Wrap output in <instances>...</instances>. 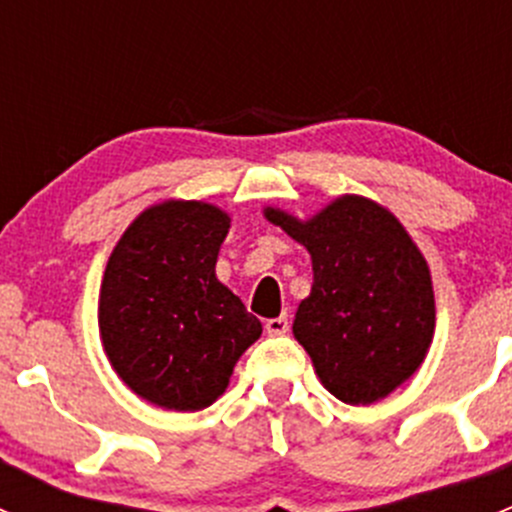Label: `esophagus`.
<instances>
[{
	"label": "esophagus",
	"mask_w": 512,
	"mask_h": 512,
	"mask_svg": "<svg viewBox=\"0 0 512 512\" xmlns=\"http://www.w3.org/2000/svg\"><path fill=\"white\" fill-rule=\"evenodd\" d=\"M265 329H267V334H272V337H282V334H287V329H289L287 314H282V317H275V319H267Z\"/></svg>",
	"instance_id": "34e87169"
}]
</instances>
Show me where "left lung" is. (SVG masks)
<instances>
[{
  "label": "left lung",
  "instance_id": "8db88e82",
  "mask_svg": "<svg viewBox=\"0 0 512 512\" xmlns=\"http://www.w3.org/2000/svg\"><path fill=\"white\" fill-rule=\"evenodd\" d=\"M312 257V292L294 314V339L319 381L344 404H376L416 374L436 329L428 262L394 213L364 195H339L299 220L265 208Z\"/></svg>",
  "mask_w": 512,
  "mask_h": 512
}]
</instances>
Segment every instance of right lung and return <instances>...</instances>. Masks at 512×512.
<instances>
[{
  "mask_svg": "<svg viewBox=\"0 0 512 512\" xmlns=\"http://www.w3.org/2000/svg\"><path fill=\"white\" fill-rule=\"evenodd\" d=\"M227 230L218 205L170 198L143 210L108 257L98 294L103 352L118 379L160 409L215 404L262 334L215 275Z\"/></svg>",
  "mask_w": 512,
  "mask_h": 512,
  "instance_id": "obj_1",
  "label": "right lung"
}]
</instances>
